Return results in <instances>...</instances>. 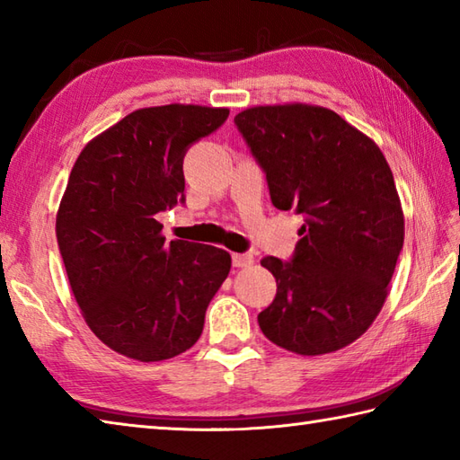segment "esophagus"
Segmentation results:
<instances>
[{
    "label": "esophagus",
    "instance_id": "esophagus-1",
    "mask_svg": "<svg viewBox=\"0 0 460 460\" xmlns=\"http://www.w3.org/2000/svg\"><path fill=\"white\" fill-rule=\"evenodd\" d=\"M255 262V257L251 252H233V265L243 269V267H251Z\"/></svg>",
    "mask_w": 460,
    "mask_h": 460
}]
</instances>
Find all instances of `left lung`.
<instances>
[{"mask_svg": "<svg viewBox=\"0 0 460 460\" xmlns=\"http://www.w3.org/2000/svg\"><path fill=\"white\" fill-rule=\"evenodd\" d=\"M235 126L272 205L305 217L290 261H261L277 279V296L259 314L262 334L300 356L351 344L384 306L403 249V211L384 154L322 106H255Z\"/></svg>", "mask_w": 460, "mask_h": 460, "instance_id": "left-lung-1", "label": "left lung"}]
</instances>
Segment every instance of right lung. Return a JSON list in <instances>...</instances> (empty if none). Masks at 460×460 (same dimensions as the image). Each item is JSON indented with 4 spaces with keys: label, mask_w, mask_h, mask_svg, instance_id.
Returning <instances> with one entry per match:
<instances>
[{
    "label": "right lung",
    "mask_w": 460,
    "mask_h": 460,
    "mask_svg": "<svg viewBox=\"0 0 460 460\" xmlns=\"http://www.w3.org/2000/svg\"><path fill=\"white\" fill-rule=\"evenodd\" d=\"M227 109L168 104L136 111L76 158L57 243L94 336L140 361L170 359L199 340L227 251L165 241L158 213L185 203L183 155L227 120Z\"/></svg>",
    "instance_id": "right-lung-1"
}]
</instances>
